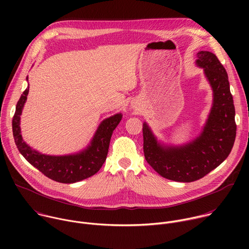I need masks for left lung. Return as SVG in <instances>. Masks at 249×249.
Instances as JSON below:
<instances>
[{
  "instance_id": "8db88e82",
  "label": "left lung",
  "mask_w": 249,
  "mask_h": 249,
  "mask_svg": "<svg viewBox=\"0 0 249 249\" xmlns=\"http://www.w3.org/2000/svg\"><path fill=\"white\" fill-rule=\"evenodd\" d=\"M196 64L204 69L214 101L202 133L179 147L160 145L147 123L143 124L147 162L162 177L179 182L198 180L218 167L230 155L235 140V110L227 71L217 56L197 53Z\"/></svg>"
}]
</instances>
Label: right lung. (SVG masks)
I'll return each instance as SVG.
<instances>
[{
    "instance_id": "right-lung-1",
    "label": "right lung",
    "mask_w": 249,
    "mask_h": 249,
    "mask_svg": "<svg viewBox=\"0 0 249 249\" xmlns=\"http://www.w3.org/2000/svg\"><path fill=\"white\" fill-rule=\"evenodd\" d=\"M28 90L29 87L18 101L13 118V134L19 153L31 165L57 182L74 183L95 174L107 157L111 135L122 119L121 113L104 119L98 126L90 145L83 152L68 156H47L32 150L22 140L20 134L19 120Z\"/></svg>"
}]
</instances>
